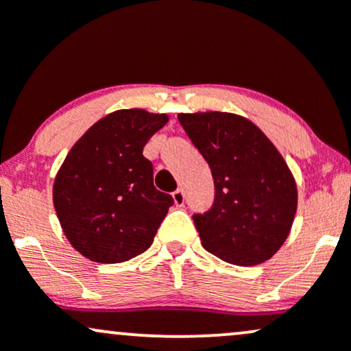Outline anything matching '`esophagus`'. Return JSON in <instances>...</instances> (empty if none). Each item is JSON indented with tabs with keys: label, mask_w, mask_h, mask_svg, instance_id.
Returning <instances> with one entry per match:
<instances>
[{
	"label": "esophagus",
	"mask_w": 351,
	"mask_h": 351,
	"mask_svg": "<svg viewBox=\"0 0 351 351\" xmlns=\"http://www.w3.org/2000/svg\"><path fill=\"white\" fill-rule=\"evenodd\" d=\"M173 201H175V204L176 206H183L184 204V193H183V189H176L175 193H173Z\"/></svg>",
	"instance_id": "esophagus-1"
}]
</instances>
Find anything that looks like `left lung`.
Instances as JSON below:
<instances>
[{
	"label": "left lung",
	"mask_w": 351,
	"mask_h": 351,
	"mask_svg": "<svg viewBox=\"0 0 351 351\" xmlns=\"http://www.w3.org/2000/svg\"><path fill=\"white\" fill-rule=\"evenodd\" d=\"M215 180V203L193 221L208 252L236 265L271 259L297 211V184L274 143L251 120L228 112L180 114Z\"/></svg>",
	"instance_id": "8db88e82"
}]
</instances>
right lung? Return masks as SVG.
<instances>
[{
	"label": "right lung",
	"instance_id": "1",
	"mask_svg": "<svg viewBox=\"0 0 351 351\" xmlns=\"http://www.w3.org/2000/svg\"><path fill=\"white\" fill-rule=\"evenodd\" d=\"M168 115L123 108L95 122L60 165L52 201L72 247L100 264L147 251L173 198L153 186L143 147Z\"/></svg>",
	"mask_w": 351,
	"mask_h": 351
}]
</instances>
